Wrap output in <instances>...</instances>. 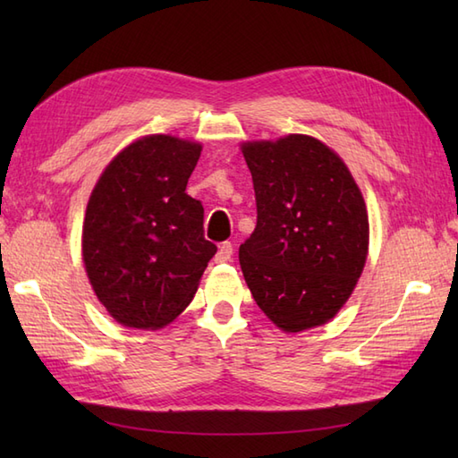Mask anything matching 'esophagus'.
Returning a JSON list of instances; mask_svg holds the SVG:
<instances>
[{
	"label": "esophagus",
	"mask_w": 458,
	"mask_h": 458,
	"mask_svg": "<svg viewBox=\"0 0 458 458\" xmlns=\"http://www.w3.org/2000/svg\"><path fill=\"white\" fill-rule=\"evenodd\" d=\"M232 254H234V248H232L230 242H224V244L218 248L216 256H214V261H216V264H224V261L232 259Z\"/></svg>",
	"instance_id": "1"
}]
</instances>
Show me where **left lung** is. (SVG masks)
<instances>
[{"label":"left lung","mask_w":458,"mask_h":458,"mask_svg":"<svg viewBox=\"0 0 458 458\" xmlns=\"http://www.w3.org/2000/svg\"><path fill=\"white\" fill-rule=\"evenodd\" d=\"M258 204L240 246L251 297L284 333L333 320L362 276L369 224L362 191L340 155L305 133L240 145Z\"/></svg>","instance_id":"obj_1"}]
</instances>
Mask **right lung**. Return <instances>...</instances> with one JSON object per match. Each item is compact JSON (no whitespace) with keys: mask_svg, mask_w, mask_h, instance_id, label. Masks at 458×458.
Masks as SVG:
<instances>
[{"mask_svg":"<svg viewBox=\"0 0 458 458\" xmlns=\"http://www.w3.org/2000/svg\"><path fill=\"white\" fill-rule=\"evenodd\" d=\"M202 145L171 133L131 141L106 165L86 204L82 261L108 315L157 330L189 307L216 246L187 182Z\"/></svg>","mask_w":458,"mask_h":458,"instance_id":"obj_1","label":"right lung"}]
</instances>
